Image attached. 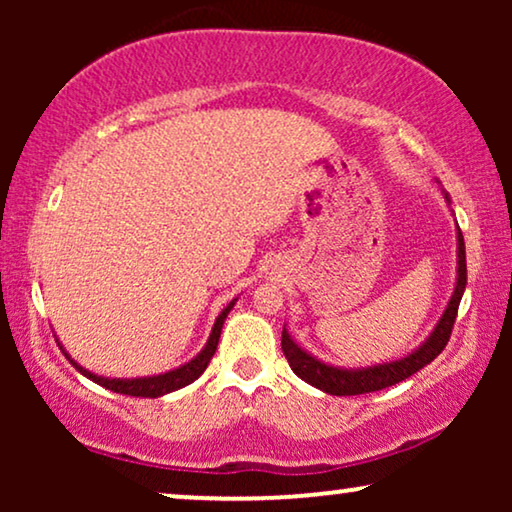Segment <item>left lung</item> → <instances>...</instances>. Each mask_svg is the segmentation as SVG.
<instances>
[{
	"instance_id": "8db88e82",
	"label": "left lung",
	"mask_w": 512,
	"mask_h": 512,
	"mask_svg": "<svg viewBox=\"0 0 512 512\" xmlns=\"http://www.w3.org/2000/svg\"><path fill=\"white\" fill-rule=\"evenodd\" d=\"M457 237H459L457 286H454V293L450 298V305H447V310L443 314V319L438 321V326L433 328L431 338L426 340L417 352L405 356V359L380 363V366H373V368L342 370V368L326 366V363L314 359L312 354L303 352V349L289 338V333H286L284 328L282 352L286 356V361H289L293 373H296L300 380H305L307 384H312V387L326 391V394L331 396H356V394H370V391L387 389L391 384L408 380L410 375H415L417 370H422L426 366V363L436 359V356L445 349L447 342H450L454 319H457L461 296H464V289H466V247H464V235H461V230L457 233Z\"/></svg>"
}]
</instances>
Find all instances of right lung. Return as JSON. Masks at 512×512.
<instances>
[{
  "label": "right lung",
  "instance_id": "add662e5",
  "mask_svg": "<svg viewBox=\"0 0 512 512\" xmlns=\"http://www.w3.org/2000/svg\"><path fill=\"white\" fill-rule=\"evenodd\" d=\"M235 300L230 303L226 310L219 314V319H216V324L212 328V335H209L207 345L202 352L195 356L191 363H186V366H181L177 370H170V373L165 375H153V377H137V380H107V377H97L90 373V370L81 368L79 363H74V368L79 370L81 375H86L88 380H93L100 384L104 389H111L116 391V394H125V396H139V398H158V396H165L170 394V391H177L181 387H186V384H191L198 380V377L205 373V368L209 366V361H212V356L216 352V345H219V338H221V328H223V321H226L228 312L233 310ZM67 356V352H65ZM69 359V356H67Z\"/></svg>",
  "mask_w": 512,
  "mask_h": 512
}]
</instances>
